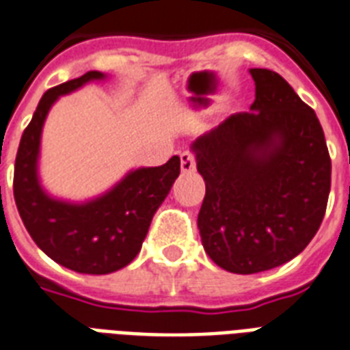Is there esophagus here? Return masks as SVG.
<instances>
[{"label": "esophagus", "mask_w": 350, "mask_h": 350, "mask_svg": "<svg viewBox=\"0 0 350 350\" xmlns=\"http://www.w3.org/2000/svg\"><path fill=\"white\" fill-rule=\"evenodd\" d=\"M180 163H182L183 172H191V170H195L196 167L195 154H193V152H189V150H185V152H182V155H180Z\"/></svg>", "instance_id": "1"}]
</instances>
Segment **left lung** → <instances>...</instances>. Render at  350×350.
<instances>
[{"label":"left lung","instance_id":"8db88e82","mask_svg":"<svg viewBox=\"0 0 350 350\" xmlns=\"http://www.w3.org/2000/svg\"><path fill=\"white\" fill-rule=\"evenodd\" d=\"M256 100L196 139L206 182L202 245L224 271L254 274L299 256L317 234L332 161L315 111L273 70L252 68Z\"/></svg>","mask_w":350,"mask_h":350}]
</instances>
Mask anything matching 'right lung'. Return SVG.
I'll list each match as a JSON object with an SVG mask.
<instances>
[{
  "label": "right lung",
  "instance_id": "right-lung-1",
  "mask_svg": "<svg viewBox=\"0 0 350 350\" xmlns=\"http://www.w3.org/2000/svg\"><path fill=\"white\" fill-rule=\"evenodd\" d=\"M102 77V72H87L42 96L29 126L23 129L12 182L18 213L37 247L59 265L83 274L115 273L133 261L152 217L180 176V157L174 155L161 167L129 172L113 191L89 204L53 200L40 189L38 144L51 103L83 83Z\"/></svg>",
  "mask_w": 350,
  "mask_h": 350
}]
</instances>
